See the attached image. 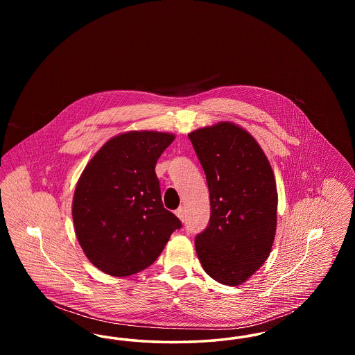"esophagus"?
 Masks as SVG:
<instances>
[{"label":"esophagus","instance_id":"obj_1","mask_svg":"<svg viewBox=\"0 0 355 355\" xmlns=\"http://www.w3.org/2000/svg\"><path fill=\"white\" fill-rule=\"evenodd\" d=\"M175 216L181 220H185V207H184V206H180V207L175 210Z\"/></svg>","mask_w":355,"mask_h":355}]
</instances>
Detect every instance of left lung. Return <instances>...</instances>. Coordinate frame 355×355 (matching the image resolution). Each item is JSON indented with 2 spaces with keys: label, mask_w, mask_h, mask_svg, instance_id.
<instances>
[{
  "label": "left lung",
  "mask_w": 355,
  "mask_h": 355,
  "mask_svg": "<svg viewBox=\"0 0 355 355\" xmlns=\"http://www.w3.org/2000/svg\"><path fill=\"white\" fill-rule=\"evenodd\" d=\"M210 194L209 226L196 236L213 279L238 286L268 259L277 230L278 194L270 162L253 135L233 122L189 135Z\"/></svg>",
  "instance_id": "1"
}]
</instances>
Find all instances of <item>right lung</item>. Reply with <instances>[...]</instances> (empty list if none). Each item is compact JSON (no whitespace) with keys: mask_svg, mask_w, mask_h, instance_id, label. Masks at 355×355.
Segmentation results:
<instances>
[{"mask_svg":"<svg viewBox=\"0 0 355 355\" xmlns=\"http://www.w3.org/2000/svg\"><path fill=\"white\" fill-rule=\"evenodd\" d=\"M161 132L109 139L86 165L74 191L73 222L87 259L113 277L149 268L182 223L164 207L155 164L174 141Z\"/></svg>","mask_w":355,"mask_h":355,"instance_id":"obj_1","label":"right lung"}]
</instances>
